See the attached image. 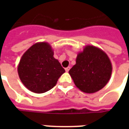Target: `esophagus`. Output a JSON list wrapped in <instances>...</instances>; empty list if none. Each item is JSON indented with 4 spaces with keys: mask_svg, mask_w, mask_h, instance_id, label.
<instances>
[{
    "mask_svg": "<svg viewBox=\"0 0 129 129\" xmlns=\"http://www.w3.org/2000/svg\"><path fill=\"white\" fill-rule=\"evenodd\" d=\"M70 67H68V68H66V69H65V70H66V72H68V71H69V70H70Z\"/></svg>",
    "mask_w": 129,
    "mask_h": 129,
    "instance_id": "obj_1",
    "label": "esophagus"
}]
</instances>
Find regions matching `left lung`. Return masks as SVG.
Listing matches in <instances>:
<instances>
[{
  "label": "left lung",
  "instance_id": "left-lung-1",
  "mask_svg": "<svg viewBox=\"0 0 129 129\" xmlns=\"http://www.w3.org/2000/svg\"><path fill=\"white\" fill-rule=\"evenodd\" d=\"M69 74L80 90L94 93L108 82L112 74V64L102 50L88 45L79 52L76 64L69 70Z\"/></svg>",
  "mask_w": 129,
  "mask_h": 129
}]
</instances>
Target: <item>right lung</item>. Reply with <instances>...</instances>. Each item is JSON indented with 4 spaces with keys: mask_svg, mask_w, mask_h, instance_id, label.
<instances>
[{
    "mask_svg": "<svg viewBox=\"0 0 129 129\" xmlns=\"http://www.w3.org/2000/svg\"><path fill=\"white\" fill-rule=\"evenodd\" d=\"M47 42L36 43L21 56L18 66L19 78L27 88L35 93L52 89L65 73Z\"/></svg>",
    "mask_w": 129,
    "mask_h": 129,
    "instance_id": "1",
    "label": "right lung"
}]
</instances>
